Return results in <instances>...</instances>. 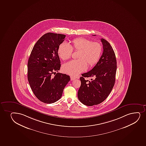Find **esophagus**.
I'll use <instances>...</instances> for the list:
<instances>
[{
    "label": "esophagus",
    "mask_w": 146,
    "mask_h": 146,
    "mask_svg": "<svg viewBox=\"0 0 146 146\" xmlns=\"http://www.w3.org/2000/svg\"><path fill=\"white\" fill-rule=\"evenodd\" d=\"M76 79V77H74V76H70V80H74V79Z\"/></svg>",
    "instance_id": "esophagus-1"
}]
</instances>
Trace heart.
<instances>
[{"instance_id":"b5f03b06","label":"heart","mask_w":146,"mask_h":146,"mask_svg":"<svg viewBox=\"0 0 146 146\" xmlns=\"http://www.w3.org/2000/svg\"><path fill=\"white\" fill-rule=\"evenodd\" d=\"M74 48L76 50H80L78 59L69 61L63 66V70L71 76H76L85 71L89 65L96 64L100 58L102 48L100 44L92 42L91 40L84 38L75 39L72 41V46L67 42H62L58 48L59 56L63 60L70 58Z\"/></svg>"}]
</instances>
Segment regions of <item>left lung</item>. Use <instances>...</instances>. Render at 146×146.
<instances>
[{
  "label": "left lung",
  "mask_w": 146,
  "mask_h": 146,
  "mask_svg": "<svg viewBox=\"0 0 146 146\" xmlns=\"http://www.w3.org/2000/svg\"><path fill=\"white\" fill-rule=\"evenodd\" d=\"M103 51L98 62L92 70L81 74L80 87L78 98L88 106L98 105L103 102L111 93L115 81L117 62L115 54L110 44L101 39ZM93 77L91 81L85 78Z\"/></svg>",
  "instance_id": "obj_1"
}]
</instances>
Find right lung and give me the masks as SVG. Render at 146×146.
Returning <instances> with one entry per match:
<instances>
[{
	"mask_svg": "<svg viewBox=\"0 0 146 146\" xmlns=\"http://www.w3.org/2000/svg\"><path fill=\"white\" fill-rule=\"evenodd\" d=\"M66 35L48 33L40 37L33 47L28 62V80L33 92L42 102L51 104L62 96L70 76L57 72L60 60L59 46ZM56 74L54 77L52 74Z\"/></svg>",
	"mask_w": 146,
	"mask_h": 146,
	"instance_id": "1",
	"label": "right lung"
}]
</instances>
